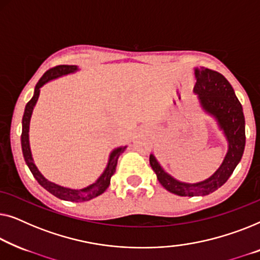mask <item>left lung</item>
<instances>
[{
    "instance_id": "8db88e82",
    "label": "left lung",
    "mask_w": 260,
    "mask_h": 260,
    "mask_svg": "<svg viewBox=\"0 0 260 260\" xmlns=\"http://www.w3.org/2000/svg\"><path fill=\"white\" fill-rule=\"evenodd\" d=\"M194 74L197 82L193 90L198 94L204 111L214 116L220 129L224 132L229 142V149L217 172L206 180L196 184L178 181L164 171L154 155H149V164L160 184L168 192L180 197L207 196L221 187L239 164L245 148L243 107L236 96L231 83L220 73L205 67L196 68Z\"/></svg>"
}]
</instances>
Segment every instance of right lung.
I'll list each match as a JSON object with an SVG mask.
<instances>
[{"instance_id":"1","label":"right lung","mask_w":260,"mask_h":260,"mask_svg":"<svg viewBox=\"0 0 260 260\" xmlns=\"http://www.w3.org/2000/svg\"><path fill=\"white\" fill-rule=\"evenodd\" d=\"M78 71V66H68V64H61L56 66L49 71H47L45 74L42 75V78L39 80V82L36 83L34 95L30 99V101L25 105L24 114L22 118V134H21V145H22V153H23V158L25 160V164L29 167V170L34 175V178L38 180L40 185L43 188H46L49 193H52L53 196H55L56 198L62 200H68V202H74V203H82V202H88V200L95 198V197L100 196L104 193L107 187L111 184V178L114 174L116 164H118V159L121 153L125 151L127 146L123 147H118L111 153L109 155V160L107 164V167L104 171V173L100 175V178L98 179L94 184L87 186L85 188L81 189H73L67 188L63 186H60L54 182L47 180V179L41 174V172L38 170V167L34 164L32 160L31 152H30V146H29V123H30V118L32 109H34L36 101H38L39 95H40V88L43 85H46L47 82L52 81V80L58 78V76L71 74V73H75Z\"/></svg>"}]
</instances>
